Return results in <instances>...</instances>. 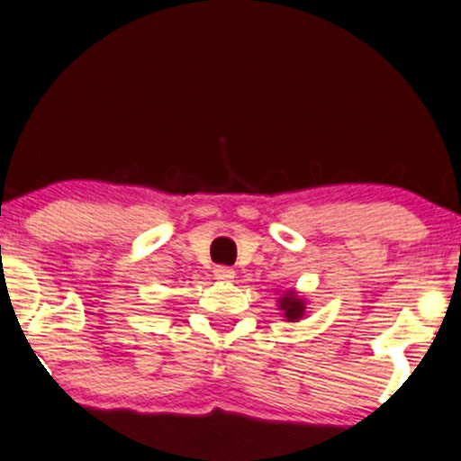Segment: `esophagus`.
Returning a JSON list of instances; mask_svg holds the SVG:
<instances>
[{
	"instance_id": "obj_1",
	"label": "esophagus",
	"mask_w": 461,
	"mask_h": 461,
	"mask_svg": "<svg viewBox=\"0 0 461 461\" xmlns=\"http://www.w3.org/2000/svg\"><path fill=\"white\" fill-rule=\"evenodd\" d=\"M215 280H220V283H232L235 280V272L230 267H218L215 269Z\"/></svg>"
}]
</instances>
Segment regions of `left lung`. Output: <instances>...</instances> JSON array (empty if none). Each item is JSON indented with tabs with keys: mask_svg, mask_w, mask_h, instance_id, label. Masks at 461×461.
Listing matches in <instances>:
<instances>
[{
	"mask_svg": "<svg viewBox=\"0 0 461 461\" xmlns=\"http://www.w3.org/2000/svg\"><path fill=\"white\" fill-rule=\"evenodd\" d=\"M278 306L283 311L286 321H297L306 315V302L295 291H285L283 297H278Z\"/></svg>",
	"mask_w": 461,
	"mask_h": 461,
	"instance_id": "obj_1",
	"label": "left lung"
}]
</instances>
